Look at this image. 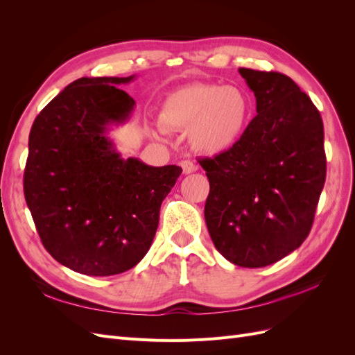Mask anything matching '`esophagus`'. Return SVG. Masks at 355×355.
Segmentation results:
<instances>
[{"mask_svg":"<svg viewBox=\"0 0 355 355\" xmlns=\"http://www.w3.org/2000/svg\"><path fill=\"white\" fill-rule=\"evenodd\" d=\"M180 167H182V170H184V173H185V175L194 173V171H197V170H198L197 164L192 163L191 159H184V161H180Z\"/></svg>","mask_w":355,"mask_h":355,"instance_id":"1","label":"esophagus"}]
</instances>
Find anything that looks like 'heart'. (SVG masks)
<instances>
[{"mask_svg": "<svg viewBox=\"0 0 355 355\" xmlns=\"http://www.w3.org/2000/svg\"><path fill=\"white\" fill-rule=\"evenodd\" d=\"M252 99L237 85L196 83L170 93L159 110L163 127L154 130L164 137L166 130H189L197 151L209 155L227 153L237 144L250 121Z\"/></svg>", "mask_w": 355, "mask_h": 355, "instance_id": "heart-1", "label": "heart"}]
</instances>
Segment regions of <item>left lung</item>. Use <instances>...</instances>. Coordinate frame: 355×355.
Returning <instances> with one entry per match:
<instances>
[{"label": "left lung", "mask_w": 355, "mask_h": 355, "mask_svg": "<svg viewBox=\"0 0 355 355\" xmlns=\"http://www.w3.org/2000/svg\"><path fill=\"white\" fill-rule=\"evenodd\" d=\"M257 115L227 153L200 158L204 218L218 252L244 268L275 263L305 241L326 180L323 120L280 72L240 68Z\"/></svg>", "instance_id": "1"}]
</instances>
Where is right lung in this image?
Returning a JSON list of instances; mask_svg holds the SVG:
<instances>
[{
	"instance_id": "add662e5",
	"label": "right lung",
	"mask_w": 355,
	"mask_h": 355,
	"mask_svg": "<svg viewBox=\"0 0 355 355\" xmlns=\"http://www.w3.org/2000/svg\"><path fill=\"white\" fill-rule=\"evenodd\" d=\"M135 75L83 77L60 92L32 124L25 200L46 250L69 270L106 277L144 259L159 207L182 168L124 159L108 132L135 101L116 85Z\"/></svg>"
}]
</instances>
